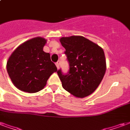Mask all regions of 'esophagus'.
<instances>
[{
	"label": "esophagus",
	"instance_id": "obj_1",
	"mask_svg": "<svg viewBox=\"0 0 130 130\" xmlns=\"http://www.w3.org/2000/svg\"><path fill=\"white\" fill-rule=\"evenodd\" d=\"M60 65V60H58V62L56 63V67H57V68H58V69L59 68Z\"/></svg>",
	"mask_w": 130,
	"mask_h": 130
}]
</instances>
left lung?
<instances>
[{"label":"left lung","instance_id":"8db88e82","mask_svg":"<svg viewBox=\"0 0 130 130\" xmlns=\"http://www.w3.org/2000/svg\"><path fill=\"white\" fill-rule=\"evenodd\" d=\"M65 48L69 70L57 71L63 88L77 98H84L96 90L106 72L102 48L82 36L60 38Z\"/></svg>","mask_w":130,"mask_h":130}]
</instances>
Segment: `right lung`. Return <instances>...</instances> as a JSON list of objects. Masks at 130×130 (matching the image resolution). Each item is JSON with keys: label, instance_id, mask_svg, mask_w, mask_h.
<instances>
[{"label": "right lung", "instance_id": "obj_1", "mask_svg": "<svg viewBox=\"0 0 130 130\" xmlns=\"http://www.w3.org/2000/svg\"><path fill=\"white\" fill-rule=\"evenodd\" d=\"M46 42L42 37L28 40L16 48L8 59L7 73L19 90L37 93L44 88L49 76L57 71L50 54L43 51Z\"/></svg>", "mask_w": 130, "mask_h": 130}]
</instances>
